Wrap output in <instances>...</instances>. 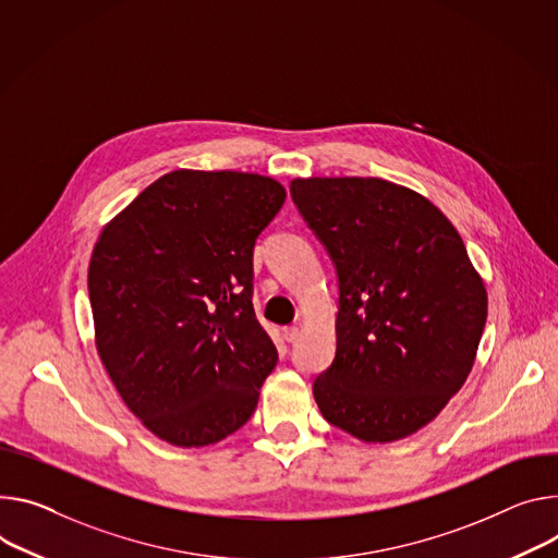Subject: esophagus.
Here are the masks:
<instances>
[{"label": "esophagus", "mask_w": 558, "mask_h": 558, "mask_svg": "<svg viewBox=\"0 0 558 558\" xmlns=\"http://www.w3.org/2000/svg\"><path fill=\"white\" fill-rule=\"evenodd\" d=\"M282 336H284L287 342H295L298 336H300V329H298V327H284V329H282Z\"/></svg>", "instance_id": "34e87169"}]
</instances>
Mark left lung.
<instances>
[{"instance_id":"8db88e82","label":"left lung","mask_w":558,"mask_h":558,"mask_svg":"<svg viewBox=\"0 0 558 558\" xmlns=\"http://www.w3.org/2000/svg\"><path fill=\"white\" fill-rule=\"evenodd\" d=\"M291 197L338 276L336 356L316 376L327 423L391 442L434 421L468 380L487 291L453 225L380 178H307Z\"/></svg>"}]
</instances>
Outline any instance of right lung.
Masks as SVG:
<instances>
[{
    "instance_id": "right-lung-1",
    "label": "right lung",
    "mask_w": 558,
    "mask_h": 558,
    "mask_svg": "<svg viewBox=\"0 0 558 558\" xmlns=\"http://www.w3.org/2000/svg\"><path fill=\"white\" fill-rule=\"evenodd\" d=\"M284 186L180 169L146 186L95 242V344L126 408L178 447L214 445L256 410L278 351L253 312V246Z\"/></svg>"
}]
</instances>
